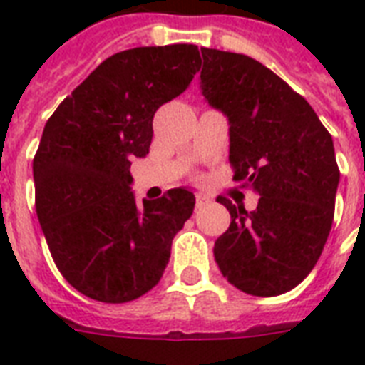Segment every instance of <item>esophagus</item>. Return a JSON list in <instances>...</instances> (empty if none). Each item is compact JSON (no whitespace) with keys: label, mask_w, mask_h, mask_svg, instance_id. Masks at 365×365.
Returning <instances> with one entry per match:
<instances>
[{"label":"esophagus","mask_w":365,"mask_h":365,"mask_svg":"<svg viewBox=\"0 0 365 365\" xmlns=\"http://www.w3.org/2000/svg\"><path fill=\"white\" fill-rule=\"evenodd\" d=\"M208 205V197H205L202 193L197 195V208H200V206Z\"/></svg>","instance_id":"1"}]
</instances>
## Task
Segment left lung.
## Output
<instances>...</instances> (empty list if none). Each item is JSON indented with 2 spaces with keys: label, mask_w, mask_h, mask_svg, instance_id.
I'll use <instances>...</instances> for the list:
<instances>
[{
  "label": "left lung",
  "mask_w": 365,
  "mask_h": 365,
  "mask_svg": "<svg viewBox=\"0 0 365 365\" xmlns=\"http://www.w3.org/2000/svg\"><path fill=\"white\" fill-rule=\"evenodd\" d=\"M200 53V91L227 117L235 180L259 195L252 212L217 197L231 225L214 257L244 294H286L314 269L331 231L339 185L334 140L309 102L257 60Z\"/></svg>",
  "instance_id": "left-lung-1"
}]
</instances>
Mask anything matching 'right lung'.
<instances>
[{
    "mask_svg": "<svg viewBox=\"0 0 365 365\" xmlns=\"http://www.w3.org/2000/svg\"><path fill=\"white\" fill-rule=\"evenodd\" d=\"M197 45L136 47L106 58L64 98L34 157L36 210L68 282L102 303L148 294L195 208L187 189L136 202L130 165L149 153L153 115L189 87Z\"/></svg>",
    "mask_w": 365,
    "mask_h": 365,
    "instance_id": "right-lung-1",
    "label": "right lung"
}]
</instances>
